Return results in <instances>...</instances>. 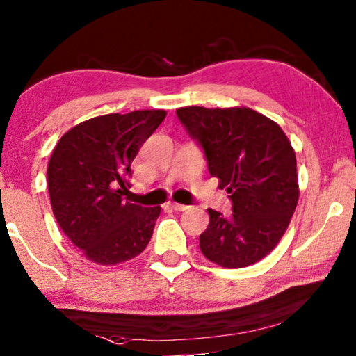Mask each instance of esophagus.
Listing matches in <instances>:
<instances>
[{
  "label": "esophagus",
  "mask_w": 356,
  "mask_h": 356,
  "mask_svg": "<svg viewBox=\"0 0 356 356\" xmlns=\"http://www.w3.org/2000/svg\"><path fill=\"white\" fill-rule=\"evenodd\" d=\"M169 207H171L174 211H185V209H187L188 207L187 204H182V203H176V202H172V203H169Z\"/></svg>",
  "instance_id": "34e87169"
}]
</instances>
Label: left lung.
Here are the masks:
<instances>
[{
	"label": "left lung",
	"instance_id": "left-lung-1",
	"mask_svg": "<svg viewBox=\"0 0 356 356\" xmlns=\"http://www.w3.org/2000/svg\"><path fill=\"white\" fill-rule=\"evenodd\" d=\"M176 113L232 202L227 218L208 209L200 250L222 268L259 261L276 248L298 203L297 159L287 135L269 118L243 106H187Z\"/></svg>",
	"mask_w": 356,
	"mask_h": 356
}]
</instances>
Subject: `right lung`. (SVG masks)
<instances>
[{"mask_svg":"<svg viewBox=\"0 0 356 356\" xmlns=\"http://www.w3.org/2000/svg\"><path fill=\"white\" fill-rule=\"evenodd\" d=\"M166 118L164 109L104 114L59 138L48 163L53 214L90 261L113 266L147 248L161 207L129 198L134 158Z\"/></svg>","mask_w":356,"mask_h":356,"instance_id":"right-lung-1","label":"right lung"}]
</instances>
